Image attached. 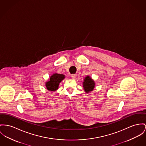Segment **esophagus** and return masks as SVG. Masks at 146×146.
<instances>
[{
	"label": "esophagus",
	"instance_id": "esophagus-1",
	"mask_svg": "<svg viewBox=\"0 0 146 146\" xmlns=\"http://www.w3.org/2000/svg\"><path fill=\"white\" fill-rule=\"evenodd\" d=\"M76 76H77L76 74H72L71 75V78H72V79H75V78H76Z\"/></svg>",
	"mask_w": 146,
	"mask_h": 146
}]
</instances>
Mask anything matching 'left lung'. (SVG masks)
<instances>
[{
	"instance_id": "8db88e82",
	"label": "left lung",
	"mask_w": 146,
	"mask_h": 146,
	"mask_svg": "<svg viewBox=\"0 0 146 146\" xmlns=\"http://www.w3.org/2000/svg\"><path fill=\"white\" fill-rule=\"evenodd\" d=\"M82 85L84 91L86 93L88 94L94 90L95 88V82L92 78L88 75L84 78Z\"/></svg>"
}]
</instances>
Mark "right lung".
Instances as JSON below:
<instances>
[{
	"instance_id": "1",
	"label": "right lung",
	"mask_w": 146,
	"mask_h": 146,
	"mask_svg": "<svg viewBox=\"0 0 146 146\" xmlns=\"http://www.w3.org/2000/svg\"><path fill=\"white\" fill-rule=\"evenodd\" d=\"M65 76L63 74L58 73L53 74L49 80L45 82L46 89L50 91H55L58 89L60 83L65 78Z\"/></svg>"
}]
</instances>
